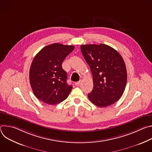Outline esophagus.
<instances>
[{
    "label": "esophagus",
    "instance_id": "34e87169",
    "mask_svg": "<svg viewBox=\"0 0 152 152\" xmlns=\"http://www.w3.org/2000/svg\"><path fill=\"white\" fill-rule=\"evenodd\" d=\"M80 84V81H79V82H76V83H75V85L76 86H79Z\"/></svg>",
    "mask_w": 152,
    "mask_h": 152
}]
</instances>
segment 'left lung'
I'll use <instances>...</instances> for the list:
<instances>
[{"instance_id":"1","label":"left lung","mask_w":152,"mask_h":152,"mask_svg":"<svg viewBox=\"0 0 152 152\" xmlns=\"http://www.w3.org/2000/svg\"><path fill=\"white\" fill-rule=\"evenodd\" d=\"M80 49L93 75V89L88 99L100 107L114 104L121 98L126 85L127 71L122 56L103 44L81 45Z\"/></svg>"}]
</instances>
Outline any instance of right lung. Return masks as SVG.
I'll list each match as a JSON object with an SVG mask.
<instances>
[{"label":"right lung","mask_w":152,"mask_h":152,"mask_svg":"<svg viewBox=\"0 0 152 152\" xmlns=\"http://www.w3.org/2000/svg\"><path fill=\"white\" fill-rule=\"evenodd\" d=\"M75 46L59 43L42 48L34 57L29 71V80L35 96L41 102L54 105L67 99L73 86L67 83L63 61Z\"/></svg>","instance_id":"obj_1"}]
</instances>
